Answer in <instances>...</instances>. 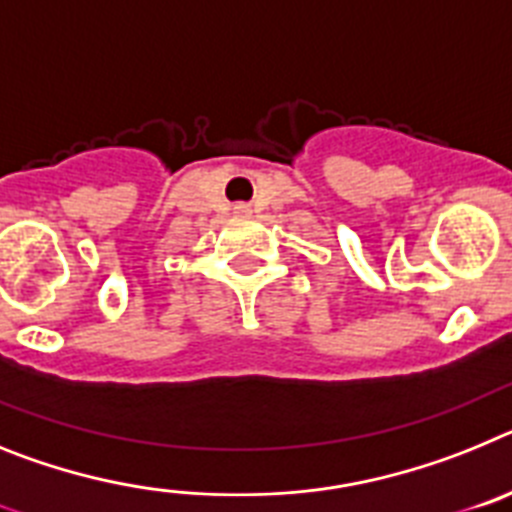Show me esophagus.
<instances>
[{
	"instance_id": "esophagus-1",
	"label": "esophagus",
	"mask_w": 512,
	"mask_h": 512,
	"mask_svg": "<svg viewBox=\"0 0 512 512\" xmlns=\"http://www.w3.org/2000/svg\"><path fill=\"white\" fill-rule=\"evenodd\" d=\"M242 211H244V206H242Z\"/></svg>"
}]
</instances>
